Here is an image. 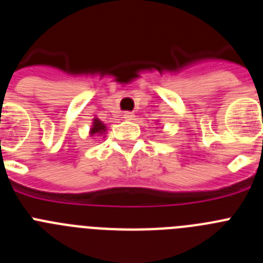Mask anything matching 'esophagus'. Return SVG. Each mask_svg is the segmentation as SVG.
I'll list each match as a JSON object with an SVG mask.
<instances>
[{"mask_svg": "<svg viewBox=\"0 0 263 263\" xmlns=\"http://www.w3.org/2000/svg\"><path fill=\"white\" fill-rule=\"evenodd\" d=\"M122 117H124L125 120L132 121V120H134V117H136V116H134V113H132V111H125L124 115H122Z\"/></svg>", "mask_w": 263, "mask_h": 263, "instance_id": "esophagus-1", "label": "esophagus"}]
</instances>
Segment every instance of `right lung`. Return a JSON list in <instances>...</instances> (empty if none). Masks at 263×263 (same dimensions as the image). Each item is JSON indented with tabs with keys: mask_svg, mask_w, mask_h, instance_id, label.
<instances>
[{
	"mask_svg": "<svg viewBox=\"0 0 263 263\" xmlns=\"http://www.w3.org/2000/svg\"><path fill=\"white\" fill-rule=\"evenodd\" d=\"M106 132V126L105 124H103V121H100L99 118L95 117L93 118V122H92V127L89 130V134L90 136H101V134H105Z\"/></svg>",
	"mask_w": 263,
	"mask_h": 263,
	"instance_id": "add662e5",
	"label": "right lung"
}]
</instances>
